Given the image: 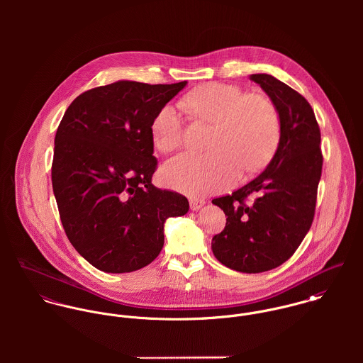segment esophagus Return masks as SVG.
<instances>
[{"mask_svg":"<svg viewBox=\"0 0 363 363\" xmlns=\"http://www.w3.org/2000/svg\"><path fill=\"white\" fill-rule=\"evenodd\" d=\"M204 204H206L204 200H197V199H191V200H190V208H191L193 211H199Z\"/></svg>","mask_w":363,"mask_h":363,"instance_id":"obj_1","label":"esophagus"}]
</instances>
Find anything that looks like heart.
Masks as SVG:
<instances>
[{
    "mask_svg": "<svg viewBox=\"0 0 363 363\" xmlns=\"http://www.w3.org/2000/svg\"><path fill=\"white\" fill-rule=\"evenodd\" d=\"M183 106L199 120L213 125L207 155L182 154L162 169L163 182L183 193L206 196L230 187L245 173L264 167L277 151L281 117L277 106L264 95H249L242 88L207 84L184 99ZM156 150L167 154L184 143L182 114L163 106L151 124Z\"/></svg>",
    "mask_w": 363,
    "mask_h": 363,
    "instance_id": "b5f03b06",
    "label": "heart"
}]
</instances>
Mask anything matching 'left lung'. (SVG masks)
I'll use <instances>...</instances> for the list:
<instances>
[{"instance_id":"obj_1","label":"left lung","mask_w":363,"mask_h":363,"mask_svg":"<svg viewBox=\"0 0 363 363\" xmlns=\"http://www.w3.org/2000/svg\"><path fill=\"white\" fill-rule=\"evenodd\" d=\"M250 79L279 111V144L256 179L212 200L228 218L211 247L228 268L257 274L291 259L309 232L323 155L320 128L309 102L272 75L253 74Z\"/></svg>"}]
</instances>
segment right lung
Returning a JSON list of instances; mask_svg holds the SVG:
<instances>
[{
    "label": "right lung",
    "instance_id": "obj_1",
    "mask_svg": "<svg viewBox=\"0 0 363 363\" xmlns=\"http://www.w3.org/2000/svg\"><path fill=\"white\" fill-rule=\"evenodd\" d=\"M186 81H118L81 94L54 138L52 183L65 235L95 268L123 274L152 262L167 218L189 211L184 196L152 184L151 124Z\"/></svg>",
    "mask_w": 363,
    "mask_h": 363
}]
</instances>
